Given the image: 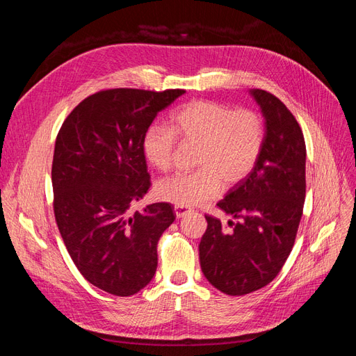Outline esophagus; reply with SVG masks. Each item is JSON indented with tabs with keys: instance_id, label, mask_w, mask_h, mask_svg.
<instances>
[{
	"instance_id": "obj_1",
	"label": "esophagus",
	"mask_w": 356,
	"mask_h": 356,
	"mask_svg": "<svg viewBox=\"0 0 356 356\" xmlns=\"http://www.w3.org/2000/svg\"><path fill=\"white\" fill-rule=\"evenodd\" d=\"M174 211H175L177 218H184L186 215H188V213L191 212V209H188V208H186V207H175Z\"/></svg>"
}]
</instances>
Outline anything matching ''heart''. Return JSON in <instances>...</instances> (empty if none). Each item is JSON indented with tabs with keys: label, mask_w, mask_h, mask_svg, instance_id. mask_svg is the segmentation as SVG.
I'll use <instances>...</instances> for the list:
<instances>
[{
	"label": "heart",
	"mask_w": 356,
	"mask_h": 356,
	"mask_svg": "<svg viewBox=\"0 0 356 356\" xmlns=\"http://www.w3.org/2000/svg\"><path fill=\"white\" fill-rule=\"evenodd\" d=\"M177 138L199 145L195 156L199 169L160 181L156 196L175 207H196L217 196L221 186L232 188L251 174L264 145V122L250 108L191 101L170 115L169 129L152 127L144 136V154L157 170L174 166Z\"/></svg>",
	"instance_id": "heart-1"
}]
</instances>
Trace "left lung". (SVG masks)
I'll return each instance as SVG.
<instances>
[{
  "label": "left lung",
  "instance_id": "1",
  "mask_svg": "<svg viewBox=\"0 0 356 356\" xmlns=\"http://www.w3.org/2000/svg\"><path fill=\"white\" fill-rule=\"evenodd\" d=\"M266 120L257 165L217 207L236 220L227 225L204 215L199 245L204 277L227 296L270 284L293 250L306 197V144L301 127L275 95L252 89Z\"/></svg>",
  "mask_w": 356,
  "mask_h": 356
}]
</instances>
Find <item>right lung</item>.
<instances>
[{"mask_svg":"<svg viewBox=\"0 0 356 356\" xmlns=\"http://www.w3.org/2000/svg\"><path fill=\"white\" fill-rule=\"evenodd\" d=\"M184 93L101 90L59 129L51 165L56 224L79 272L105 293L134 296L156 273L157 242L175 220L174 207L129 208L152 186L143 149L148 127Z\"/></svg>","mask_w":356,"mask_h":356,"instance_id":"right-lung-1","label":"right lung"}]
</instances>
